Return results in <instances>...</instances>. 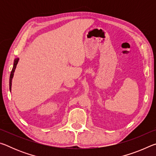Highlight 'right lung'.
<instances>
[{
    "instance_id": "right-lung-1",
    "label": "right lung",
    "mask_w": 156,
    "mask_h": 156,
    "mask_svg": "<svg viewBox=\"0 0 156 156\" xmlns=\"http://www.w3.org/2000/svg\"><path fill=\"white\" fill-rule=\"evenodd\" d=\"M18 60H19V58H16L14 60V66H13V68H12V70L11 72V74H10V78H9V90L11 91V89H12V78L14 77V73L15 72V69H16V65L18 62Z\"/></svg>"
}]
</instances>
